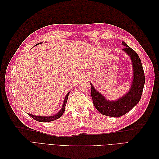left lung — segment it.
<instances>
[{
    "instance_id": "left-lung-1",
    "label": "left lung",
    "mask_w": 159,
    "mask_h": 159,
    "mask_svg": "<svg viewBox=\"0 0 159 159\" xmlns=\"http://www.w3.org/2000/svg\"><path fill=\"white\" fill-rule=\"evenodd\" d=\"M122 49L130 56L132 61L133 77L131 88L127 94L116 101H109L104 98L91 84V93L95 107L102 115L112 117H119L131 111L141 99L145 84V74L141 61L136 52L131 48L125 42Z\"/></svg>"
}]
</instances>
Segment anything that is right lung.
I'll return each mask as SVG.
<instances>
[{
  "mask_svg": "<svg viewBox=\"0 0 159 159\" xmlns=\"http://www.w3.org/2000/svg\"><path fill=\"white\" fill-rule=\"evenodd\" d=\"M42 42H40L38 43V44H37L36 45L38 44H41ZM70 91H69V92L68 93V94L66 95V98L64 99V103H63V105H62V107L61 109V110L60 111L56 113V115H53V116H50V117H44V116H37V115H32L30 113H28V115H30V116L33 118L34 119H35L36 121H40V122H50L52 121H54V120H56L58 118H60L62 115H63L64 111L66 109V103H67V101H68V95H69V93H70Z\"/></svg>",
  "mask_w": 159,
  "mask_h": 159,
  "instance_id": "1",
  "label": "right lung"
}]
</instances>
